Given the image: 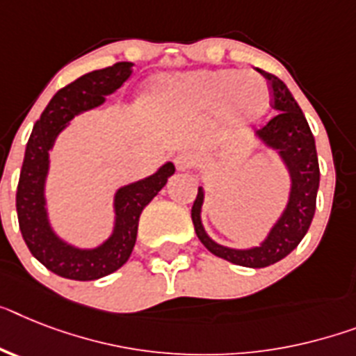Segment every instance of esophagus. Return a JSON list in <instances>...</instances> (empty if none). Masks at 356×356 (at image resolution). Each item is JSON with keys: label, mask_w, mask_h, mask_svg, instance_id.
<instances>
[{"label": "esophagus", "mask_w": 356, "mask_h": 356, "mask_svg": "<svg viewBox=\"0 0 356 356\" xmlns=\"http://www.w3.org/2000/svg\"><path fill=\"white\" fill-rule=\"evenodd\" d=\"M195 163V154L191 151H180L175 156V165L178 171H187Z\"/></svg>", "instance_id": "34e87169"}]
</instances>
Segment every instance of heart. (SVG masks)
<instances>
[{
  "mask_svg": "<svg viewBox=\"0 0 356 356\" xmlns=\"http://www.w3.org/2000/svg\"><path fill=\"white\" fill-rule=\"evenodd\" d=\"M185 98L202 108L218 107L236 122H257L269 104L266 81L251 70H196L178 81Z\"/></svg>",
  "mask_w": 356,
  "mask_h": 356,
  "instance_id": "1",
  "label": "heart"
}]
</instances>
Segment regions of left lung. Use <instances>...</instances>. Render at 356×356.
<instances>
[{"mask_svg": "<svg viewBox=\"0 0 356 356\" xmlns=\"http://www.w3.org/2000/svg\"><path fill=\"white\" fill-rule=\"evenodd\" d=\"M260 74L267 79L271 104L278 114L275 118L258 129L254 136L266 147L278 152V156L286 163L291 176V193L286 209L273 225L267 238L258 248L231 249L220 245L211 240L202 225V204H204V189L198 187L191 218L195 224L196 236L214 257L224 258L227 262L243 267H267L280 262L296 245L302 242L309 229L316 209V193L320 184L318 156H316L315 138L311 132L307 120L296 99L286 87V83L275 74L260 70Z\"/></svg>", "mask_w": 356, "mask_h": 356, "instance_id": "1", "label": "left lung"}]
</instances>
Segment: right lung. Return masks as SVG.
I'll list each match as a JSON object with an SVG mask.
<instances>
[{
  "instance_id": "obj_1",
  "label": "right lung",
  "mask_w": 356,
  "mask_h": 356,
  "mask_svg": "<svg viewBox=\"0 0 356 356\" xmlns=\"http://www.w3.org/2000/svg\"><path fill=\"white\" fill-rule=\"evenodd\" d=\"M132 74L131 61L92 70L60 89L41 113L29 138L16 191V211L19 231L32 257L49 271L69 280H98L127 262L136 243L138 222L143 207L151 202L175 175L167 161L154 175L118 189L114 196L113 234L96 249H78L63 242L52 231L45 207V180L49 172V151L67 123L76 114L98 107L107 94L120 89Z\"/></svg>"
}]
</instances>
